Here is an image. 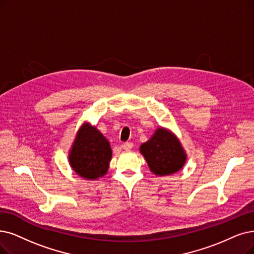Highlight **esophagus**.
I'll list each match as a JSON object with an SVG mask.
<instances>
[{"instance_id": "1", "label": "esophagus", "mask_w": 254, "mask_h": 254, "mask_svg": "<svg viewBox=\"0 0 254 254\" xmlns=\"http://www.w3.org/2000/svg\"><path fill=\"white\" fill-rule=\"evenodd\" d=\"M132 147H133V144L130 143V141H129V143H124L123 145L121 146V148L124 149V150H130Z\"/></svg>"}]
</instances>
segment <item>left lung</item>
Listing matches in <instances>:
<instances>
[{
	"label": "left lung",
	"instance_id": "8db88e82",
	"mask_svg": "<svg viewBox=\"0 0 254 254\" xmlns=\"http://www.w3.org/2000/svg\"><path fill=\"white\" fill-rule=\"evenodd\" d=\"M140 152L150 170L156 175H170L179 171L186 162V154L179 140L165 129H157L147 143L140 146Z\"/></svg>",
	"mask_w": 254,
	"mask_h": 254
}]
</instances>
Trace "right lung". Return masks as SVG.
I'll return each mask as SVG.
<instances>
[{
	"label": "right lung",
	"mask_w": 254,
	"mask_h": 254,
	"mask_svg": "<svg viewBox=\"0 0 254 254\" xmlns=\"http://www.w3.org/2000/svg\"><path fill=\"white\" fill-rule=\"evenodd\" d=\"M110 159L111 148L102 133L88 124L80 128L68 157L76 173L86 179L102 177Z\"/></svg>",
	"instance_id": "1"
}]
</instances>
